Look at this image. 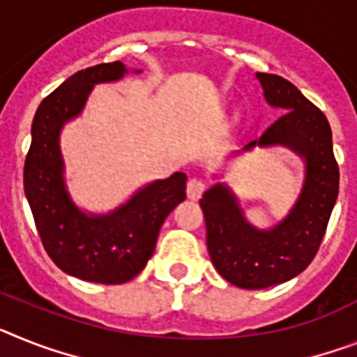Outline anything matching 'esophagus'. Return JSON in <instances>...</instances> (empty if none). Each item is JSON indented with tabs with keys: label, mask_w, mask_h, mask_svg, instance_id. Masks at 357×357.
<instances>
[{
	"label": "esophagus",
	"mask_w": 357,
	"mask_h": 357,
	"mask_svg": "<svg viewBox=\"0 0 357 357\" xmlns=\"http://www.w3.org/2000/svg\"><path fill=\"white\" fill-rule=\"evenodd\" d=\"M205 181L199 178H190L188 179L187 183V196L190 197V199H199L202 197V194L205 192Z\"/></svg>",
	"instance_id": "esophagus-1"
}]
</instances>
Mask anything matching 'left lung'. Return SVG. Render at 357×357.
I'll return each instance as SVG.
<instances>
[{
    "label": "left lung",
    "instance_id": "1",
    "mask_svg": "<svg viewBox=\"0 0 357 357\" xmlns=\"http://www.w3.org/2000/svg\"><path fill=\"white\" fill-rule=\"evenodd\" d=\"M268 105L283 114L243 151L283 145L307 163L305 183L285 220L259 230L245 220L227 185H214L199 199L206 248L215 271L241 289H266L303 272L319 250L340 190V169L325 114L285 77L256 74Z\"/></svg>",
    "mask_w": 357,
    "mask_h": 357
}]
</instances>
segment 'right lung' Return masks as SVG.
<instances>
[{
    "label": "right lung",
    "mask_w": 357,
    "mask_h": 357,
    "mask_svg": "<svg viewBox=\"0 0 357 357\" xmlns=\"http://www.w3.org/2000/svg\"><path fill=\"white\" fill-rule=\"evenodd\" d=\"M125 72L121 61L101 63L76 72L47 96L36 110L23 170L25 196L50 259L74 278L103 285L125 283L145 268L165 218L187 196V176L174 172L107 215L85 214L72 203L63 179L61 127L82 112L96 83L118 82Z\"/></svg>",
    "instance_id": "obj_1"
}]
</instances>
